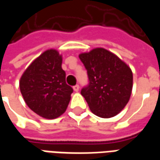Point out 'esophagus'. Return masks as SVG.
I'll return each instance as SVG.
<instances>
[{
	"instance_id": "34e87169",
	"label": "esophagus",
	"mask_w": 160,
	"mask_h": 160,
	"mask_svg": "<svg viewBox=\"0 0 160 160\" xmlns=\"http://www.w3.org/2000/svg\"><path fill=\"white\" fill-rule=\"evenodd\" d=\"M73 89L74 92H79V90H80V87H79V85H76V86H74V87H73Z\"/></svg>"
}]
</instances>
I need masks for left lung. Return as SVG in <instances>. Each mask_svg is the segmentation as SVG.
<instances>
[{
	"mask_svg": "<svg viewBox=\"0 0 160 160\" xmlns=\"http://www.w3.org/2000/svg\"><path fill=\"white\" fill-rule=\"evenodd\" d=\"M87 68L89 85L81 95L91 111L102 118H113L123 110L130 98L133 73L114 53L95 48L79 55Z\"/></svg>",
	"mask_w": 160,
	"mask_h": 160,
	"instance_id": "1",
	"label": "left lung"
}]
</instances>
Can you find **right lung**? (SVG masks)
<instances>
[{
	"label": "right lung",
	"mask_w": 160,
	"mask_h": 160,
	"mask_svg": "<svg viewBox=\"0 0 160 160\" xmlns=\"http://www.w3.org/2000/svg\"><path fill=\"white\" fill-rule=\"evenodd\" d=\"M62 56L47 49L30 64L19 80V89L27 106L46 119H55L66 111L73 88L66 83L62 68Z\"/></svg>",
	"instance_id": "add662e5"
}]
</instances>
